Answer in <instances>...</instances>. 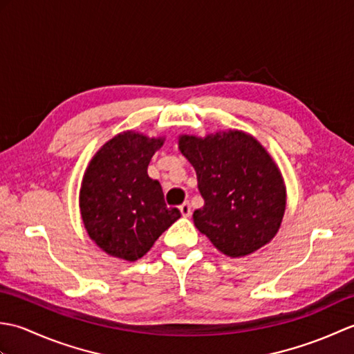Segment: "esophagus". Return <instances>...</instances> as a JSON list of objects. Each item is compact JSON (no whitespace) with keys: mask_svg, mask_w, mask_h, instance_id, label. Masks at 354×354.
I'll return each instance as SVG.
<instances>
[{"mask_svg":"<svg viewBox=\"0 0 354 354\" xmlns=\"http://www.w3.org/2000/svg\"><path fill=\"white\" fill-rule=\"evenodd\" d=\"M179 209H181V214L184 216V217H189L190 214H192V207H190V204L189 202H184V204L179 207Z\"/></svg>","mask_w":354,"mask_h":354,"instance_id":"obj_1","label":"esophagus"}]
</instances>
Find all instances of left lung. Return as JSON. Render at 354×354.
Returning a JSON list of instances; mask_svg holds the SVG:
<instances>
[{
	"instance_id": "left-lung-1",
	"label": "left lung",
	"mask_w": 354,
	"mask_h": 354,
	"mask_svg": "<svg viewBox=\"0 0 354 354\" xmlns=\"http://www.w3.org/2000/svg\"><path fill=\"white\" fill-rule=\"evenodd\" d=\"M178 147L196 170L205 201L193 213L194 227L231 259L268 245L281 227L288 196L281 171L260 141L228 129L179 135Z\"/></svg>"
}]
</instances>
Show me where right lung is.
<instances>
[{
	"mask_svg": "<svg viewBox=\"0 0 354 354\" xmlns=\"http://www.w3.org/2000/svg\"><path fill=\"white\" fill-rule=\"evenodd\" d=\"M164 137L126 131L97 150L82 179L79 207L89 239L111 257L135 261L181 213L167 208L147 165Z\"/></svg>",
	"mask_w": 354,
	"mask_h": 354,
	"instance_id": "1",
	"label": "right lung"
}]
</instances>
